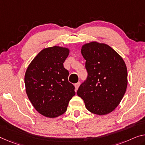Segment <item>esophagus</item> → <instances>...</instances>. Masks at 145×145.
Returning <instances> with one entry per match:
<instances>
[{
  "instance_id": "esophagus-1",
  "label": "esophagus",
  "mask_w": 145,
  "mask_h": 145,
  "mask_svg": "<svg viewBox=\"0 0 145 145\" xmlns=\"http://www.w3.org/2000/svg\"><path fill=\"white\" fill-rule=\"evenodd\" d=\"M80 85V82H78V83H76V84H74V86H75V89H76V90H77L78 89Z\"/></svg>"
}]
</instances>
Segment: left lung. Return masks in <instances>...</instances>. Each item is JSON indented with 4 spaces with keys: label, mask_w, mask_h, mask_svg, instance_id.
<instances>
[{
    "label": "left lung",
    "mask_w": 145,
    "mask_h": 145,
    "mask_svg": "<svg viewBox=\"0 0 145 145\" xmlns=\"http://www.w3.org/2000/svg\"><path fill=\"white\" fill-rule=\"evenodd\" d=\"M86 60V80L80 86L77 95L86 108L94 114L111 113L119 105L128 84L126 64L117 52L108 44L91 42L82 46Z\"/></svg>",
    "instance_id": "1"
}]
</instances>
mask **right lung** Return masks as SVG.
Here are the masks:
<instances>
[{"label": "right lung", "mask_w": 145, "mask_h": 145, "mask_svg": "<svg viewBox=\"0 0 145 145\" xmlns=\"http://www.w3.org/2000/svg\"><path fill=\"white\" fill-rule=\"evenodd\" d=\"M69 54L67 48H46L26 69V94L34 108L44 117L55 118L63 114L75 95L74 86L68 81L69 73L63 64Z\"/></svg>", "instance_id": "1"}]
</instances>
